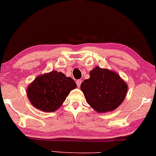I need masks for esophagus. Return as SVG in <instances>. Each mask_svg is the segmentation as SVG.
I'll return each instance as SVG.
<instances>
[{
	"instance_id": "esophagus-1",
	"label": "esophagus",
	"mask_w": 156,
	"mask_h": 156,
	"mask_svg": "<svg viewBox=\"0 0 156 156\" xmlns=\"http://www.w3.org/2000/svg\"><path fill=\"white\" fill-rule=\"evenodd\" d=\"M82 81L81 80H76V84H77V87H80L81 84H82Z\"/></svg>"
}]
</instances>
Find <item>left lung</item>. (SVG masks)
<instances>
[{"instance_id":"left-lung-1","label":"left lung","mask_w":156,"mask_h":156,"mask_svg":"<svg viewBox=\"0 0 156 156\" xmlns=\"http://www.w3.org/2000/svg\"><path fill=\"white\" fill-rule=\"evenodd\" d=\"M80 88L87 102L99 113L118 108L128 90L127 83L117 72L99 66L90 71V78L82 83Z\"/></svg>"}]
</instances>
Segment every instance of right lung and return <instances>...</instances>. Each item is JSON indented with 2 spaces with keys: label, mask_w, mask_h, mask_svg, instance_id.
I'll return each instance as SVG.
<instances>
[{
  "label": "right lung",
  "mask_w": 156,
  "mask_h": 156,
  "mask_svg": "<svg viewBox=\"0 0 156 156\" xmlns=\"http://www.w3.org/2000/svg\"><path fill=\"white\" fill-rule=\"evenodd\" d=\"M76 84L71 77L57 71L38 76L28 86L27 97L32 105L45 112L57 110Z\"/></svg>",
  "instance_id": "add662e5"
}]
</instances>
